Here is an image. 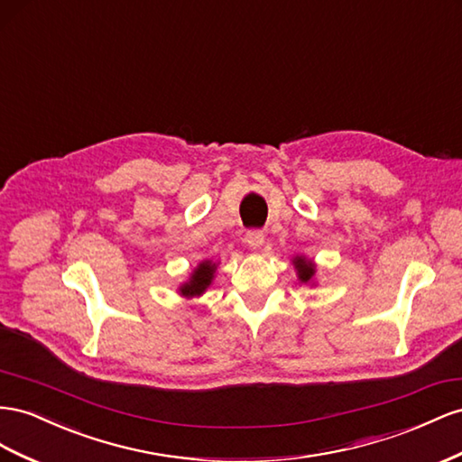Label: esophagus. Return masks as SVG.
<instances>
[{"instance_id":"1","label":"esophagus","mask_w":462,"mask_h":462,"mask_svg":"<svg viewBox=\"0 0 462 462\" xmlns=\"http://www.w3.org/2000/svg\"><path fill=\"white\" fill-rule=\"evenodd\" d=\"M245 241H246L248 246L254 248V251H256V248L264 245V233H262V231H248L246 236H245Z\"/></svg>"}]
</instances>
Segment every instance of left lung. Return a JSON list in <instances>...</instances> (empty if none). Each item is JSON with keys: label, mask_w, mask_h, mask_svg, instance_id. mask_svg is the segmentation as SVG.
I'll use <instances>...</instances> for the list:
<instances>
[{"label": "left lung", "mask_w": 462, "mask_h": 462, "mask_svg": "<svg viewBox=\"0 0 462 462\" xmlns=\"http://www.w3.org/2000/svg\"><path fill=\"white\" fill-rule=\"evenodd\" d=\"M291 264L297 272V280L301 283H310L315 285V278H317V264L310 258L303 256V254H297L291 258Z\"/></svg>", "instance_id": "obj_1"}]
</instances>
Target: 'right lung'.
<instances>
[{"label":"right lung","mask_w":462,"mask_h":462,"mask_svg":"<svg viewBox=\"0 0 462 462\" xmlns=\"http://www.w3.org/2000/svg\"><path fill=\"white\" fill-rule=\"evenodd\" d=\"M219 262L214 260H202L200 264H198L192 272L190 276L186 282H182L179 285V293L186 299H192V297H200L208 291V288L211 283H214L216 278V272H217Z\"/></svg>","instance_id":"obj_1"}]
</instances>
